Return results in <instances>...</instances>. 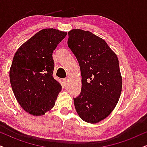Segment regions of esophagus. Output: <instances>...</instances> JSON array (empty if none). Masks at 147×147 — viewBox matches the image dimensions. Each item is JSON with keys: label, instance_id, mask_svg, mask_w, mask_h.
I'll return each instance as SVG.
<instances>
[{"label": "esophagus", "instance_id": "1", "mask_svg": "<svg viewBox=\"0 0 147 147\" xmlns=\"http://www.w3.org/2000/svg\"><path fill=\"white\" fill-rule=\"evenodd\" d=\"M63 81H64V85H68V79H63Z\"/></svg>", "mask_w": 147, "mask_h": 147}]
</instances>
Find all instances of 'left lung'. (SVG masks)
<instances>
[{
    "label": "left lung",
    "mask_w": 147,
    "mask_h": 147,
    "mask_svg": "<svg viewBox=\"0 0 147 147\" xmlns=\"http://www.w3.org/2000/svg\"><path fill=\"white\" fill-rule=\"evenodd\" d=\"M68 45L79 62L81 92L74 98L81 119L96 123L107 118L116 107L122 89L117 56L105 40L89 31L68 32Z\"/></svg>",
    "instance_id": "obj_1"
}]
</instances>
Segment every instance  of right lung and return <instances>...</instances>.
<instances>
[{"mask_svg": "<svg viewBox=\"0 0 147 147\" xmlns=\"http://www.w3.org/2000/svg\"><path fill=\"white\" fill-rule=\"evenodd\" d=\"M67 32L53 28L40 30L16 52L9 70L13 92L24 111L41 116L54 107L60 83L53 77V51Z\"/></svg>", "mask_w": 147, "mask_h": 147, "instance_id": "obj_1", "label": "right lung"}]
</instances>
